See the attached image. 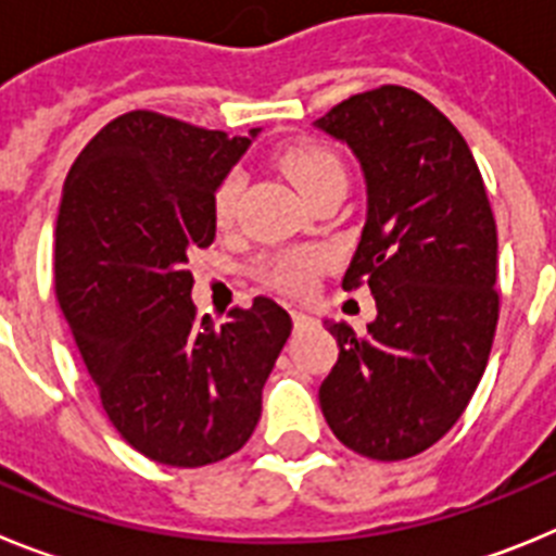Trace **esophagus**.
Listing matches in <instances>:
<instances>
[{
	"label": "esophagus",
	"mask_w": 556,
	"mask_h": 556,
	"mask_svg": "<svg viewBox=\"0 0 556 556\" xmlns=\"http://www.w3.org/2000/svg\"><path fill=\"white\" fill-rule=\"evenodd\" d=\"M292 323H294V328H306V326H312L314 317L308 312H303V308H292Z\"/></svg>",
	"instance_id": "34e87169"
}]
</instances>
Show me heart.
Returning a JSON list of instances; mask_svg holds the SVG:
<instances>
[{"mask_svg":"<svg viewBox=\"0 0 556 556\" xmlns=\"http://www.w3.org/2000/svg\"><path fill=\"white\" fill-rule=\"evenodd\" d=\"M281 166L306 200L326 189H345L348 172L342 159L333 150L314 144V141L283 152ZM239 189H242V175L236 169L228 172L214 189L211 211H214V223L219 228H228L233 223ZM323 267H326V255L323 253H317V250H294V253H281L269 258L262 267V275L269 287L287 289V292H306Z\"/></svg>","mask_w":556,"mask_h":556,"instance_id":"heart-1","label":"heart"}]
</instances>
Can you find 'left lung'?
Returning a JSON list of instances; mask_svg holds the SVG:
<instances>
[{"label":"left lung","mask_w":556,"mask_h":556,"mask_svg":"<svg viewBox=\"0 0 556 556\" xmlns=\"http://www.w3.org/2000/svg\"><path fill=\"white\" fill-rule=\"evenodd\" d=\"M356 152L367 223L342 287L367 283L365 333L326 320L339 358L320 406L342 445L378 462L443 440L470 404L498 323V236L468 141L404 86L353 94L314 122Z\"/></svg>","instance_id":"left-lung-1"}]
</instances>
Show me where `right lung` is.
Wrapping results in <instances>:
<instances>
[{
  "label": "right lung",
  "mask_w": 556,
  "mask_h": 556,
  "mask_svg": "<svg viewBox=\"0 0 556 556\" xmlns=\"http://www.w3.org/2000/svg\"><path fill=\"white\" fill-rule=\"evenodd\" d=\"M248 147V136L130 111L83 147L63 184L61 312L113 429L172 468L214 465L248 443L292 333L269 298L230 308L219 328L191 303L189 253L214 242V189Z\"/></svg>",
  "instance_id": "1"
}]
</instances>
